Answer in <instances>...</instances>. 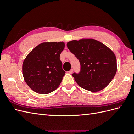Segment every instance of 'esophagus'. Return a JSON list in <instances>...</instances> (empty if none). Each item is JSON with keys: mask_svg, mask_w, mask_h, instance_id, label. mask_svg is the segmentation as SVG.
I'll list each match as a JSON object with an SVG mask.
<instances>
[{"mask_svg": "<svg viewBox=\"0 0 134 134\" xmlns=\"http://www.w3.org/2000/svg\"><path fill=\"white\" fill-rule=\"evenodd\" d=\"M72 72H73V69H71L70 71H68V72H69V74H72Z\"/></svg>", "mask_w": 134, "mask_h": 134, "instance_id": "obj_1", "label": "esophagus"}]
</instances>
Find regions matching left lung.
<instances>
[{
    "mask_svg": "<svg viewBox=\"0 0 134 134\" xmlns=\"http://www.w3.org/2000/svg\"><path fill=\"white\" fill-rule=\"evenodd\" d=\"M67 47L80 62L79 72H74L72 76L80 87L98 92L107 86L114 78L117 71L116 58L102 43L94 39H82L68 42Z\"/></svg>",
    "mask_w": 134,
    "mask_h": 134,
    "instance_id": "1",
    "label": "left lung"
}]
</instances>
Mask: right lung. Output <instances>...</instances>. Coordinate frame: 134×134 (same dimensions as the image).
I'll use <instances>...</instances> for the list:
<instances>
[{
    "mask_svg": "<svg viewBox=\"0 0 134 134\" xmlns=\"http://www.w3.org/2000/svg\"><path fill=\"white\" fill-rule=\"evenodd\" d=\"M64 47L63 42H43L28 54L23 63L22 72L31 90L44 94L58 88L65 73L60 59Z\"/></svg>",
    "mask_w": 134,
    "mask_h": 134,
    "instance_id": "add662e5",
    "label": "right lung"
}]
</instances>
